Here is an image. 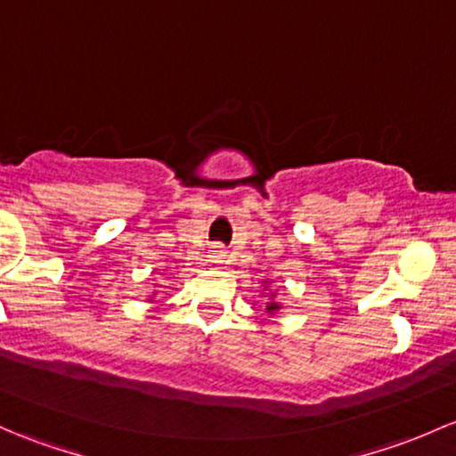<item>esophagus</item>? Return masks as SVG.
Segmentation results:
<instances>
[{"label":"esophagus","instance_id":"obj_1","mask_svg":"<svg viewBox=\"0 0 456 456\" xmlns=\"http://www.w3.org/2000/svg\"><path fill=\"white\" fill-rule=\"evenodd\" d=\"M224 256H227V251H224L223 247H214L212 260L216 262V265H220V262H224Z\"/></svg>","mask_w":456,"mask_h":456}]
</instances>
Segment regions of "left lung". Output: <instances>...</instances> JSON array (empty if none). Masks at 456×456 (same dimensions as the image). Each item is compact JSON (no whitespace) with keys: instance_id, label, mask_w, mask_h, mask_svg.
I'll return each instance as SVG.
<instances>
[{"instance_id":"left-lung-1","label":"left lung","mask_w":456,"mask_h":456,"mask_svg":"<svg viewBox=\"0 0 456 456\" xmlns=\"http://www.w3.org/2000/svg\"><path fill=\"white\" fill-rule=\"evenodd\" d=\"M273 297H275V295H271V299H273ZM266 310H268V313H275V310H280V304H275V301H271V304L266 305Z\"/></svg>"}]
</instances>
